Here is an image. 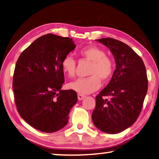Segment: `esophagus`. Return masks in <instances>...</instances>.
I'll return each mask as SVG.
<instances>
[{"mask_svg": "<svg viewBox=\"0 0 159 159\" xmlns=\"http://www.w3.org/2000/svg\"><path fill=\"white\" fill-rule=\"evenodd\" d=\"M85 97H86L85 95H84V94H78V100H82V99H83Z\"/></svg>", "mask_w": 159, "mask_h": 159, "instance_id": "34e87169", "label": "esophagus"}]
</instances>
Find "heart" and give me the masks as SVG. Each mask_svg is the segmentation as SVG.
<instances>
[{
	"mask_svg": "<svg viewBox=\"0 0 159 159\" xmlns=\"http://www.w3.org/2000/svg\"><path fill=\"white\" fill-rule=\"evenodd\" d=\"M81 56L90 62L88 78H78L68 84L70 89L78 94H86L98 89L101 86L100 79L107 81L113 75L114 71V62L113 60L106 56V53L102 48L96 46H89L81 48L79 51ZM62 71L69 77L75 75V60L70 54L64 57L61 62Z\"/></svg>",
	"mask_w": 159,
	"mask_h": 159,
	"instance_id": "obj_1",
	"label": "heart"
}]
</instances>
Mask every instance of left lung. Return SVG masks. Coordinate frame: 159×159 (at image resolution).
<instances>
[{
    "instance_id": "1",
    "label": "left lung",
    "mask_w": 159,
    "mask_h": 159,
    "mask_svg": "<svg viewBox=\"0 0 159 159\" xmlns=\"http://www.w3.org/2000/svg\"><path fill=\"white\" fill-rule=\"evenodd\" d=\"M96 41L109 48L116 65L111 81L96 97L92 120L102 132L117 134L132 126L140 113L148 92L147 73L140 57L126 43L111 38Z\"/></svg>"
}]
</instances>
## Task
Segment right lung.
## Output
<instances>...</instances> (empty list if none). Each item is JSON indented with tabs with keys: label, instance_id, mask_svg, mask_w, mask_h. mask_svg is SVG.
<instances>
[{
	"label": "right lung",
	"instance_id": "1",
	"mask_svg": "<svg viewBox=\"0 0 159 159\" xmlns=\"http://www.w3.org/2000/svg\"><path fill=\"white\" fill-rule=\"evenodd\" d=\"M73 39L47 34L39 38L20 54L13 78L16 108L33 128L52 133L68 122L78 101L75 91L62 90L65 82L61 62L75 49Z\"/></svg>",
	"mask_w": 159,
	"mask_h": 159
}]
</instances>
